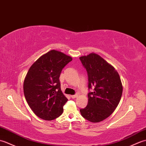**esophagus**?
I'll list each match as a JSON object with an SVG mask.
<instances>
[{
  "mask_svg": "<svg viewBox=\"0 0 146 146\" xmlns=\"http://www.w3.org/2000/svg\"><path fill=\"white\" fill-rule=\"evenodd\" d=\"M77 97H78V95H77V94L73 95H71V97L72 98H76Z\"/></svg>",
  "mask_w": 146,
  "mask_h": 146,
  "instance_id": "esophagus-1",
  "label": "esophagus"
}]
</instances>
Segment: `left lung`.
I'll return each instance as SVG.
<instances>
[{
	"instance_id": "left-lung-1",
	"label": "left lung",
	"mask_w": 146,
	"mask_h": 146,
	"mask_svg": "<svg viewBox=\"0 0 146 146\" xmlns=\"http://www.w3.org/2000/svg\"><path fill=\"white\" fill-rule=\"evenodd\" d=\"M80 60L87 71L88 90H93L88 94L87 106L81 108L80 113L90 122H101L113 112L120 102L123 88L119 75L95 53L80 57Z\"/></svg>"
}]
</instances>
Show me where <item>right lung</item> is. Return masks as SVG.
Segmentation results:
<instances>
[{"label": "right lung", "mask_w": 146, "mask_h": 146, "mask_svg": "<svg viewBox=\"0 0 146 146\" xmlns=\"http://www.w3.org/2000/svg\"><path fill=\"white\" fill-rule=\"evenodd\" d=\"M72 61L63 52L51 50L40 57L27 72L24 94L29 106L38 117L51 120L60 116L68 101L61 90L62 70Z\"/></svg>", "instance_id": "add662e5"}]
</instances>
